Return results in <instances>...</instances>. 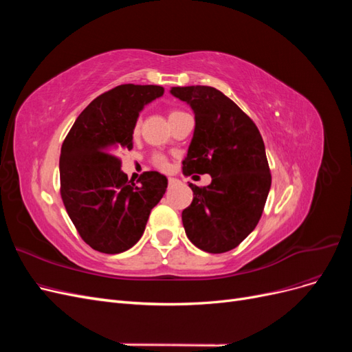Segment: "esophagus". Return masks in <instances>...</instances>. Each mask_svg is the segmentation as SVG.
I'll return each mask as SVG.
<instances>
[{
  "label": "esophagus",
  "instance_id": "34e87169",
  "mask_svg": "<svg viewBox=\"0 0 352 352\" xmlns=\"http://www.w3.org/2000/svg\"><path fill=\"white\" fill-rule=\"evenodd\" d=\"M179 184H180L179 179H176V177H168V185H170V186H176V185H179Z\"/></svg>",
  "mask_w": 352,
  "mask_h": 352
}]
</instances>
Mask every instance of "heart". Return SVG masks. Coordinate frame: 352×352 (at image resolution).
Segmentation results:
<instances>
[{
  "instance_id": "heart-1",
  "label": "heart",
  "mask_w": 352,
  "mask_h": 352,
  "mask_svg": "<svg viewBox=\"0 0 352 352\" xmlns=\"http://www.w3.org/2000/svg\"><path fill=\"white\" fill-rule=\"evenodd\" d=\"M176 113H180V111H172V113H170V116H173V114H176ZM170 116H168V117H170ZM140 131H141V119H136L135 123H133V126H132V135H133V136H138V135H140ZM153 163H154L158 168H167V167H168L167 158H166L164 155H162V154H155V155L153 157Z\"/></svg>"
}]
</instances>
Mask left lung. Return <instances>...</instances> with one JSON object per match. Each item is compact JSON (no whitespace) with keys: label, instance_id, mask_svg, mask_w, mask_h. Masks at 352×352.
Wrapping results in <instances>:
<instances>
[{"label":"left lung","instance_id":"obj_1","mask_svg":"<svg viewBox=\"0 0 352 352\" xmlns=\"http://www.w3.org/2000/svg\"><path fill=\"white\" fill-rule=\"evenodd\" d=\"M172 95L190 105L195 131L182 162L185 176H211L182 211L186 236L199 250L226 252L257 226L272 175L258 127L225 94L211 87H175Z\"/></svg>","mask_w":352,"mask_h":352}]
</instances>
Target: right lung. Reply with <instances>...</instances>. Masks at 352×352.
Here are the masks:
<instances>
[{"mask_svg": "<svg viewBox=\"0 0 352 352\" xmlns=\"http://www.w3.org/2000/svg\"><path fill=\"white\" fill-rule=\"evenodd\" d=\"M164 94L157 85H119L95 98L72 126L60 154V194L80 238L104 254L141 239L167 179L144 172L135 185L122 172V150H132V126L144 105Z\"/></svg>", "mask_w": 352, "mask_h": 352, "instance_id": "add662e5", "label": "right lung"}]
</instances>
